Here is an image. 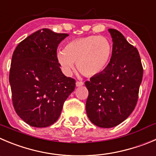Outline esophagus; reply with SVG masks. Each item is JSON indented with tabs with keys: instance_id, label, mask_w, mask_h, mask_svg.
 <instances>
[{
	"instance_id": "1",
	"label": "esophagus",
	"mask_w": 156,
	"mask_h": 156,
	"mask_svg": "<svg viewBox=\"0 0 156 156\" xmlns=\"http://www.w3.org/2000/svg\"><path fill=\"white\" fill-rule=\"evenodd\" d=\"M84 85V82L83 81H76V86L77 87H81Z\"/></svg>"
}]
</instances>
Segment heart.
Segmentation results:
<instances>
[{
  "mask_svg": "<svg viewBox=\"0 0 156 156\" xmlns=\"http://www.w3.org/2000/svg\"><path fill=\"white\" fill-rule=\"evenodd\" d=\"M112 46L105 37L90 35L74 39L65 44L64 50L57 53V61L62 71L70 75L77 63L78 71L86 76H94L108 65Z\"/></svg>",
  "mask_w": 156,
  "mask_h": 156,
  "instance_id": "heart-1",
  "label": "heart"
}]
</instances>
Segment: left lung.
I'll return each mask as SVG.
<instances>
[{"label": "left lung", "instance_id": "obj_1", "mask_svg": "<svg viewBox=\"0 0 156 156\" xmlns=\"http://www.w3.org/2000/svg\"><path fill=\"white\" fill-rule=\"evenodd\" d=\"M108 31L113 41L110 62L85 83L88 90L87 115L101 128L115 127L130 115L137 104L143 76L137 48L119 30L110 28Z\"/></svg>", "mask_w": 156, "mask_h": 156}]
</instances>
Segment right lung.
<instances>
[{"instance_id": "right-lung-1", "label": "right lung", "mask_w": 156, "mask_h": 156, "mask_svg": "<svg viewBox=\"0 0 156 156\" xmlns=\"http://www.w3.org/2000/svg\"><path fill=\"white\" fill-rule=\"evenodd\" d=\"M68 36L43 28L20 42L13 53L9 74L13 105L29 126L54 124L75 90V80L62 73L56 57L58 44Z\"/></svg>"}]
</instances>
